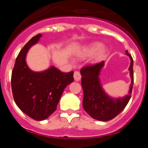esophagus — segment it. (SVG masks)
I'll list each match as a JSON object with an SVG mask.
<instances>
[{"label": "esophagus", "mask_w": 148, "mask_h": 148, "mask_svg": "<svg viewBox=\"0 0 148 148\" xmlns=\"http://www.w3.org/2000/svg\"><path fill=\"white\" fill-rule=\"evenodd\" d=\"M81 78H82V76H81V74L78 71L74 72V79H75V81H76V82H79V81L81 80Z\"/></svg>", "instance_id": "1"}]
</instances>
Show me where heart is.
Listing matches in <instances>:
<instances>
[{
  "mask_svg": "<svg viewBox=\"0 0 148 148\" xmlns=\"http://www.w3.org/2000/svg\"><path fill=\"white\" fill-rule=\"evenodd\" d=\"M107 53L108 49L104 46H102V44L99 42H95L84 47L78 53V57L82 58L93 56V61L97 62L101 61L104 58Z\"/></svg>",
  "mask_w": 148,
  "mask_h": 148,
  "instance_id": "obj_1",
  "label": "heart"
}]
</instances>
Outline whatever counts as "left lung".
Returning <instances> with one entry per match:
<instances>
[{
  "mask_svg": "<svg viewBox=\"0 0 148 148\" xmlns=\"http://www.w3.org/2000/svg\"><path fill=\"white\" fill-rule=\"evenodd\" d=\"M126 55L130 59L129 66L131 84L127 95L121 98H113L106 93L100 81V73L104 62L87 66L81 70L82 86L84 91L83 108L92 118L99 121H109L118 116L125 109L131 97L133 85V61L127 51Z\"/></svg>",
  "mask_w": 148,
  "mask_h": 148,
  "instance_id": "8db88e82",
  "label": "left lung"
}]
</instances>
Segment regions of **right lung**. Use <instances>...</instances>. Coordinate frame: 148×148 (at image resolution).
I'll return each instance as SVG.
<instances>
[{
    "instance_id": "add662e5",
    "label": "right lung",
    "mask_w": 148,
    "mask_h": 148,
    "mask_svg": "<svg viewBox=\"0 0 148 148\" xmlns=\"http://www.w3.org/2000/svg\"><path fill=\"white\" fill-rule=\"evenodd\" d=\"M41 34L27 43L18 54L12 73V90L15 104L23 113L36 121H43L54 113L65 87L73 82V72L62 73L51 66L35 72L27 66L29 49L38 42Z\"/></svg>"
}]
</instances>
